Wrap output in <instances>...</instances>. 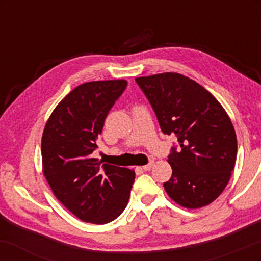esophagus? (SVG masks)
Wrapping results in <instances>:
<instances>
[{
    "instance_id": "1",
    "label": "esophagus",
    "mask_w": 261,
    "mask_h": 261,
    "mask_svg": "<svg viewBox=\"0 0 261 261\" xmlns=\"http://www.w3.org/2000/svg\"><path fill=\"white\" fill-rule=\"evenodd\" d=\"M153 163H154L153 161H149L147 164H145V166H142V169H143V170H149V169L152 168V166H153Z\"/></svg>"
}]
</instances>
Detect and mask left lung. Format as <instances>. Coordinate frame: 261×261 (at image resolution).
<instances>
[{
    "mask_svg": "<svg viewBox=\"0 0 261 261\" xmlns=\"http://www.w3.org/2000/svg\"><path fill=\"white\" fill-rule=\"evenodd\" d=\"M154 110L162 133L178 139L168 162L167 194L187 208L216 200L228 184L237 157V136L226 110L202 86L180 73L135 80Z\"/></svg>",
    "mask_w": 261,
    "mask_h": 261,
    "instance_id": "8db88e82",
    "label": "left lung"
}]
</instances>
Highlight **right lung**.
<instances>
[{
	"instance_id": "right-lung-1",
	"label": "right lung",
	"mask_w": 261,
	"mask_h": 261,
	"mask_svg": "<svg viewBox=\"0 0 261 261\" xmlns=\"http://www.w3.org/2000/svg\"><path fill=\"white\" fill-rule=\"evenodd\" d=\"M126 86L125 80L83 83L60 101L45 125V178L56 199L85 222H112L130 197L134 170L92 158L108 113Z\"/></svg>"
}]
</instances>
